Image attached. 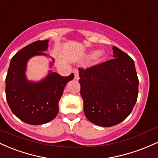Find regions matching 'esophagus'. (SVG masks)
Returning a JSON list of instances; mask_svg holds the SVG:
<instances>
[{
	"label": "esophagus",
	"mask_w": 158,
	"mask_h": 158,
	"mask_svg": "<svg viewBox=\"0 0 158 158\" xmlns=\"http://www.w3.org/2000/svg\"><path fill=\"white\" fill-rule=\"evenodd\" d=\"M74 79L78 81L79 80V72L77 69H74Z\"/></svg>",
	"instance_id": "34e87169"
}]
</instances>
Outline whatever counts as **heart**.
<instances>
[{"label":"heart","mask_w":158,"mask_h":158,"mask_svg":"<svg viewBox=\"0 0 158 158\" xmlns=\"http://www.w3.org/2000/svg\"><path fill=\"white\" fill-rule=\"evenodd\" d=\"M104 55V52L103 51H96V52H93L92 54H89V56L90 57H93V56H95L96 58H98V59H100V58H102L103 56Z\"/></svg>","instance_id":"b5f03b06"}]
</instances>
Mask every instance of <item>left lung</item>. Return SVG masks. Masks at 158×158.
Returning a JSON list of instances; mask_svg holds the SVG:
<instances>
[{"instance_id": "8db88e82", "label": "left lung", "mask_w": 158, "mask_h": 158, "mask_svg": "<svg viewBox=\"0 0 158 158\" xmlns=\"http://www.w3.org/2000/svg\"><path fill=\"white\" fill-rule=\"evenodd\" d=\"M113 50L114 59L86 69H78L84 114L101 127L122 122L137 100L139 80L134 60L116 46Z\"/></svg>"}]
</instances>
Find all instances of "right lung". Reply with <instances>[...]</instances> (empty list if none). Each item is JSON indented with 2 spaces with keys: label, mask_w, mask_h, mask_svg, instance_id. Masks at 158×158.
Masks as SVG:
<instances>
[{
  "label": "right lung",
  "mask_w": 158,
  "mask_h": 158,
  "mask_svg": "<svg viewBox=\"0 0 158 158\" xmlns=\"http://www.w3.org/2000/svg\"><path fill=\"white\" fill-rule=\"evenodd\" d=\"M48 42L36 41L18 51L10 61L6 77L5 92L9 106L19 119L29 125H42L56 117L65 85L74 77L73 73L62 77L49 70L40 81L27 78V62L33 56L50 57L52 61L49 66L52 67L54 59L44 53L48 48Z\"/></svg>",
  "instance_id": "add662e5"
}]
</instances>
